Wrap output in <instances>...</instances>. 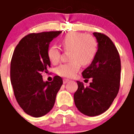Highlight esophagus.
Listing matches in <instances>:
<instances>
[{
  "label": "esophagus",
  "instance_id": "1",
  "mask_svg": "<svg viewBox=\"0 0 134 134\" xmlns=\"http://www.w3.org/2000/svg\"><path fill=\"white\" fill-rule=\"evenodd\" d=\"M70 81V80L69 79H64L63 80V82H64V84H66V83H67V82H68Z\"/></svg>",
  "mask_w": 134,
  "mask_h": 134
}]
</instances>
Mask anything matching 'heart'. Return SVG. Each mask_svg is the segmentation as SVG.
I'll return each instance as SVG.
<instances>
[{"instance_id":"1","label":"heart","mask_w":134,"mask_h":134,"mask_svg":"<svg viewBox=\"0 0 134 134\" xmlns=\"http://www.w3.org/2000/svg\"><path fill=\"white\" fill-rule=\"evenodd\" d=\"M62 48L66 51L70 50L68 63H64L56 68V73L62 77H74L82 66H88L93 61L97 52V41L93 35L73 32L61 40ZM50 62L56 64L61 58V50L57 46H50L48 50Z\"/></svg>"}]
</instances>
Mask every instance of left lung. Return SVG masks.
<instances>
[{
	"label": "left lung",
	"mask_w": 134,
	"mask_h": 134,
	"mask_svg": "<svg viewBox=\"0 0 134 134\" xmlns=\"http://www.w3.org/2000/svg\"><path fill=\"white\" fill-rule=\"evenodd\" d=\"M98 50L91 64L82 72L84 79H92L89 86L77 81L74 100L78 109L87 116H97L110 107L119 90L121 60L119 52L111 39L94 32Z\"/></svg>",
	"instance_id": "1"
}]
</instances>
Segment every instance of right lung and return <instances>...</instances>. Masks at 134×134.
Returning a JSON list of instances; mask_svg holds the SVG:
<instances>
[{
    "instance_id": "obj_1",
    "label": "right lung",
    "mask_w": 134,
    "mask_h": 134,
    "mask_svg": "<svg viewBox=\"0 0 134 134\" xmlns=\"http://www.w3.org/2000/svg\"><path fill=\"white\" fill-rule=\"evenodd\" d=\"M62 31L29 34L21 40L10 62V81L15 99L25 113L40 118L51 111L56 94L63 84L59 76L43 82L42 72H48L50 60L49 44Z\"/></svg>"
}]
</instances>
